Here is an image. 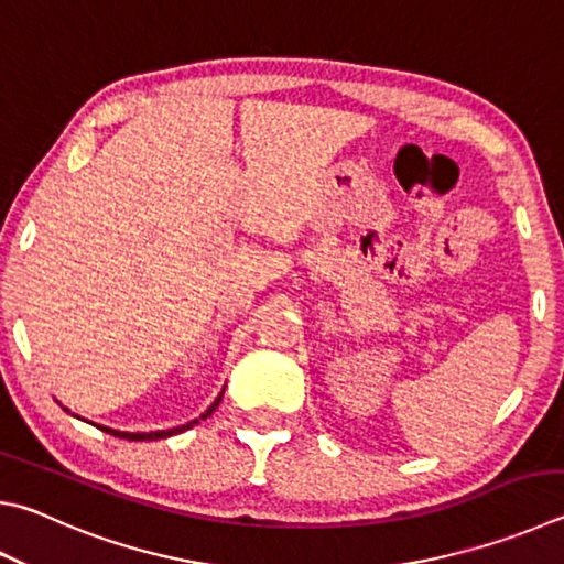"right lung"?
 I'll use <instances>...</instances> for the list:
<instances>
[{"instance_id":"add662e5","label":"right lung","mask_w":564,"mask_h":564,"mask_svg":"<svg viewBox=\"0 0 564 564\" xmlns=\"http://www.w3.org/2000/svg\"><path fill=\"white\" fill-rule=\"evenodd\" d=\"M224 394V392H221ZM221 394L214 399V404L207 409V412L202 414V419H207L214 409L219 406V402H221ZM194 424H199V419H194V422H187V424H182V426H175V429H167V432H138V434H132V432H118V429H108V426H98V429H104L106 434H112V436H118V438H128V442H152V438H167V436H175V434H182V432H187V429H192Z\"/></svg>"}]
</instances>
